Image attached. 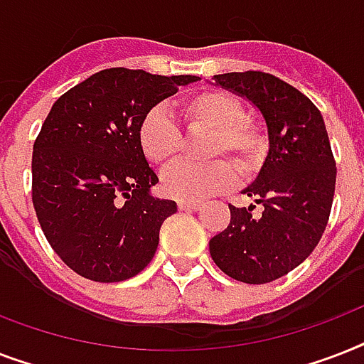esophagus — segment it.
I'll list each match as a JSON object with an SVG mask.
<instances>
[{
    "label": "esophagus",
    "instance_id": "1",
    "mask_svg": "<svg viewBox=\"0 0 364 364\" xmlns=\"http://www.w3.org/2000/svg\"><path fill=\"white\" fill-rule=\"evenodd\" d=\"M177 208H179V211H198L200 204L198 202H191V200H179Z\"/></svg>",
    "mask_w": 364,
    "mask_h": 364
}]
</instances>
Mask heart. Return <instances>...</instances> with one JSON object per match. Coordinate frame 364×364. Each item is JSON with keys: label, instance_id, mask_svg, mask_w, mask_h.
<instances>
[{"label": "heart", "instance_id": "obj_1", "mask_svg": "<svg viewBox=\"0 0 364 364\" xmlns=\"http://www.w3.org/2000/svg\"><path fill=\"white\" fill-rule=\"evenodd\" d=\"M179 113L188 128L211 130L210 154H228L243 171H251L262 156V137L255 126L242 122L243 107L238 100L217 90L194 94L179 104ZM139 147L149 162L168 166L173 162L181 147L179 128L166 109L149 111L137 132ZM236 181V171L228 160L210 164L171 166L162 173V191L176 200L210 198L225 193Z\"/></svg>", "mask_w": 364, "mask_h": 364}]
</instances>
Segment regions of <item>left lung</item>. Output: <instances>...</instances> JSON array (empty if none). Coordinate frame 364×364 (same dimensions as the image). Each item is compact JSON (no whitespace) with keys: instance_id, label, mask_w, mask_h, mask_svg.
Masks as SVG:
<instances>
[{"instance_id":"left-lung-1","label":"left lung","mask_w":364,"mask_h":364,"mask_svg":"<svg viewBox=\"0 0 364 364\" xmlns=\"http://www.w3.org/2000/svg\"><path fill=\"white\" fill-rule=\"evenodd\" d=\"M213 81L259 109L268 153L242 191L262 210L228 205L230 223L210 240L211 259L232 279L270 283L304 262L327 227L336 183L327 128L304 94L270 73H223Z\"/></svg>"}]
</instances>
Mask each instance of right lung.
<instances>
[{
    "instance_id": "add662e5",
    "label": "right lung",
    "mask_w": 364,
    "mask_h": 364,
    "mask_svg": "<svg viewBox=\"0 0 364 364\" xmlns=\"http://www.w3.org/2000/svg\"><path fill=\"white\" fill-rule=\"evenodd\" d=\"M196 81L111 68L54 102L33 143L31 200L50 247L79 276L124 282L154 257L177 204L151 193L159 177L137 132L154 105Z\"/></svg>"
}]
</instances>
